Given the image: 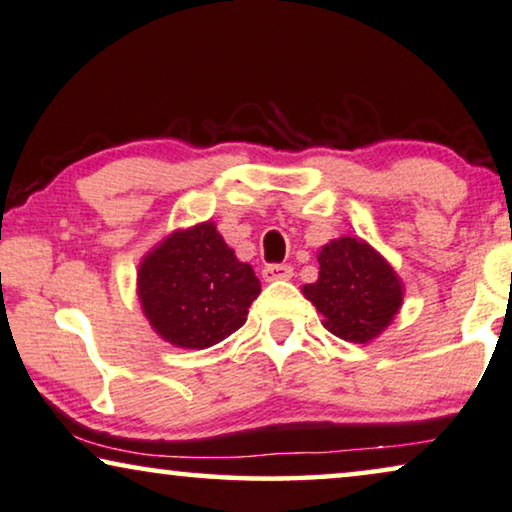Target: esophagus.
<instances>
[{
	"instance_id": "1",
	"label": "esophagus",
	"mask_w": 512,
	"mask_h": 512,
	"mask_svg": "<svg viewBox=\"0 0 512 512\" xmlns=\"http://www.w3.org/2000/svg\"><path fill=\"white\" fill-rule=\"evenodd\" d=\"M294 269L290 264H266L262 269V276L264 280H285V278H292Z\"/></svg>"
}]
</instances>
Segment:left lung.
Returning <instances> with one entry per match:
<instances>
[{
  "label": "left lung",
  "mask_w": 512,
  "mask_h": 512,
  "mask_svg": "<svg viewBox=\"0 0 512 512\" xmlns=\"http://www.w3.org/2000/svg\"><path fill=\"white\" fill-rule=\"evenodd\" d=\"M318 283L304 294L331 334L352 343L378 336L401 306V283L392 266L364 241L343 236L318 255Z\"/></svg>",
  "instance_id": "left-lung-1"
}]
</instances>
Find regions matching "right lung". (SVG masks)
<instances>
[{
	"label": "right lung",
	"mask_w": 512,
	"mask_h": 512,
	"mask_svg": "<svg viewBox=\"0 0 512 512\" xmlns=\"http://www.w3.org/2000/svg\"><path fill=\"white\" fill-rule=\"evenodd\" d=\"M257 294L255 271L211 222L171 234L139 269L143 313L176 348H208L234 334Z\"/></svg>",
	"instance_id": "add662e5"
}]
</instances>
